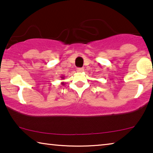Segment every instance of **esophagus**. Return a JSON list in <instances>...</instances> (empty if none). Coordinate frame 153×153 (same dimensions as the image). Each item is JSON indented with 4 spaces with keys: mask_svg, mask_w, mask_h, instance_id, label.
I'll return each instance as SVG.
<instances>
[{
    "mask_svg": "<svg viewBox=\"0 0 153 153\" xmlns=\"http://www.w3.org/2000/svg\"><path fill=\"white\" fill-rule=\"evenodd\" d=\"M84 71L83 68H77V72H82Z\"/></svg>",
    "mask_w": 153,
    "mask_h": 153,
    "instance_id": "esophagus-1",
    "label": "esophagus"
}]
</instances>
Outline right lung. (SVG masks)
I'll list each match as a JSON object with an SVG mask.
<instances>
[{"mask_svg": "<svg viewBox=\"0 0 153 153\" xmlns=\"http://www.w3.org/2000/svg\"><path fill=\"white\" fill-rule=\"evenodd\" d=\"M60 77H61V78H62V79H64V78H65V76H61ZM61 84H63V85H64V84H65V82H62Z\"/></svg>", "mask_w": 153, "mask_h": 153, "instance_id": "add662e5", "label": "right lung"}]
</instances>
